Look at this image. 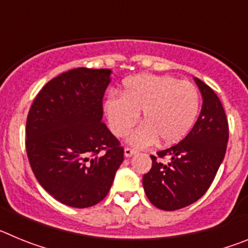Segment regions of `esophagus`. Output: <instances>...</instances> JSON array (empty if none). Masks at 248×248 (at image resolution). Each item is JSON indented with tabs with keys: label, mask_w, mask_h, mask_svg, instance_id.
Listing matches in <instances>:
<instances>
[{
	"label": "esophagus",
	"mask_w": 248,
	"mask_h": 248,
	"mask_svg": "<svg viewBox=\"0 0 248 248\" xmlns=\"http://www.w3.org/2000/svg\"><path fill=\"white\" fill-rule=\"evenodd\" d=\"M138 151L134 150V149H130V148H125L124 149V156L125 157H131L133 155L137 154Z\"/></svg>",
	"instance_id": "obj_1"
}]
</instances>
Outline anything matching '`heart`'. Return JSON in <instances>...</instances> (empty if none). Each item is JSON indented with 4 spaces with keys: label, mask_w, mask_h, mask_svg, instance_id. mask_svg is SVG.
<instances>
[{
    "label": "heart",
    "mask_w": 248,
    "mask_h": 248,
    "mask_svg": "<svg viewBox=\"0 0 248 248\" xmlns=\"http://www.w3.org/2000/svg\"><path fill=\"white\" fill-rule=\"evenodd\" d=\"M104 113L115 137H124L135 123L128 143L146 148L160 139L172 145L189 134L200 111V95L194 84L171 76L137 74L123 82L122 94L111 93L104 102Z\"/></svg>",
    "instance_id": "1"
}]
</instances>
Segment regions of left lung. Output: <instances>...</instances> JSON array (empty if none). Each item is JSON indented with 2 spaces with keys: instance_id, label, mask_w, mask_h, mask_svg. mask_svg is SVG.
Here are the masks:
<instances>
[{
  "instance_id": "obj_1",
  "label": "left lung",
  "mask_w": 248,
  "mask_h": 248,
  "mask_svg": "<svg viewBox=\"0 0 248 248\" xmlns=\"http://www.w3.org/2000/svg\"><path fill=\"white\" fill-rule=\"evenodd\" d=\"M202 97L200 115L180 143L151 155L153 166L143 176L144 191L155 207L183 209L207 191L222 163L229 141V124L218 97L209 85L194 78Z\"/></svg>"
}]
</instances>
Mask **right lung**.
<instances>
[{
  "instance_id": "1",
  "label": "right lung",
  "mask_w": 248,
  "mask_h": 248,
  "mask_svg": "<svg viewBox=\"0 0 248 248\" xmlns=\"http://www.w3.org/2000/svg\"><path fill=\"white\" fill-rule=\"evenodd\" d=\"M110 69L77 68L39 92L26 124L34 176L59 202L84 209L108 195L124 151L103 118Z\"/></svg>"
}]
</instances>
